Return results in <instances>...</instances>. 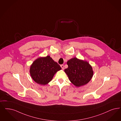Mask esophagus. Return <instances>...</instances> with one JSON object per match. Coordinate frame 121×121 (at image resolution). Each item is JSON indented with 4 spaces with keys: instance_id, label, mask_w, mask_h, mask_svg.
Returning <instances> with one entry per match:
<instances>
[{
    "instance_id": "1",
    "label": "esophagus",
    "mask_w": 121,
    "mask_h": 121,
    "mask_svg": "<svg viewBox=\"0 0 121 121\" xmlns=\"http://www.w3.org/2000/svg\"><path fill=\"white\" fill-rule=\"evenodd\" d=\"M60 67L62 68V69H63V70L64 69V65H63V64L61 65H60Z\"/></svg>"
}]
</instances>
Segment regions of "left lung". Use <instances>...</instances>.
Masks as SVG:
<instances>
[{
	"instance_id": "1",
	"label": "left lung",
	"mask_w": 121,
	"mask_h": 121,
	"mask_svg": "<svg viewBox=\"0 0 121 121\" xmlns=\"http://www.w3.org/2000/svg\"><path fill=\"white\" fill-rule=\"evenodd\" d=\"M68 68L65 69L71 82L77 87L86 84L93 75L91 66L86 61L72 58L67 62Z\"/></svg>"
}]
</instances>
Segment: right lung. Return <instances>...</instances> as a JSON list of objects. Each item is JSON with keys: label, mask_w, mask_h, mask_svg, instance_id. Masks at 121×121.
<instances>
[{"label": "right lung", "mask_w": 121, "mask_h": 121, "mask_svg": "<svg viewBox=\"0 0 121 121\" xmlns=\"http://www.w3.org/2000/svg\"><path fill=\"white\" fill-rule=\"evenodd\" d=\"M61 69L60 65L49 56L34 61L30 68V74L35 82L45 85L50 82L55 73Z\"/></svg>", "instance_id": "1"}]
</instances>
